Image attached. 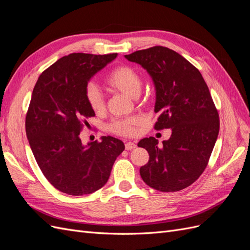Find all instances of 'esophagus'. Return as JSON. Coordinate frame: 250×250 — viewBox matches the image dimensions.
I'll return each instance as SVG.
<instances>
[{
	"label": "esophagus",
	"instance_id": "obj_1",
	"mask_svg": "<svg viewBox=\"0 0 250 250\" xmlns=\"http://www.w3.org/2000/svg\"><path fill=\"white\" fill-rule=\"evenodd\" d=\"M134 148H137V144L133 143V142H127L125 144V149L126 150H132Z\"/></svg>",
	"mask_w": 250,
	"mask_h": 250
}]
</instances>
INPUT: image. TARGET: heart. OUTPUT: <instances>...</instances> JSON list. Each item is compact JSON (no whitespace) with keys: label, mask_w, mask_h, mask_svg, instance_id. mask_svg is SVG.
Instances as JSON below:
<instances>
[{"label":"heart","mask_w":250,"mask_h":250,"mask_svg":"<svg viewBox=\"0 0 250 250\" xmlns=\"http://www.w3.org/2000/svg\"><path fill=\"white\" fill-rule=\"evenodd\" d=\"M107 85L113 89L132 98L139 97L142 89L140 73L130 65H119L113 69L106 79ZM84 97L88 107L95 112H100L105 107L104 98L100 89L94 83H88L84 89ZM141 117H130L118 120L109 125V130L119 135L130 137L135 132V127L142 124Z\"/></svg>","instance_id":"heart-1"}]
</instances>
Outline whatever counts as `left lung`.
I'll return each mask as SVG.
<instances>
[{
  "label": "left lung",
  "mask_w": 250,
  "mask_h": 250,
  "mask_svg": "<svg viewBox=\"0 0 250 250\" xmlns=\"http://www.w3.org/2000/svg\"><path fill=\"white\" fill-rule=\"evenodd\" d=\"M141 64L155 86L156 130L171 128L169 140L145 138L138 146L149 153L141 167L142 179L161 192H176L191 186L207 168L218 138L220 121L202 75L169 48L155 46L125 55Z\"/></svg>",
  "instance_id": "8db88e82"
}]
</instances>
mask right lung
Segmentation results:
<instances>
[{
  "instance_id": "obj_1",
  "label": "right lung",
  "mask_w": 250,
  "mask_h": 250,
  "mask_svg": "<svg viewBox=\"0 0 250 250\" xmlns=\"http://www.w3.org/2000/svg\"><path fill=\"white\" fill-rule=\"evenodd\" d=\"M117 55L72 53L43 71L33 88L27 138L44 177L60 192L81 196L99 190L125 149L122 141L112 137L87 145L80 139L85 119L95 116L85 100V86Z\"/></svg>"
}]
</instances>
